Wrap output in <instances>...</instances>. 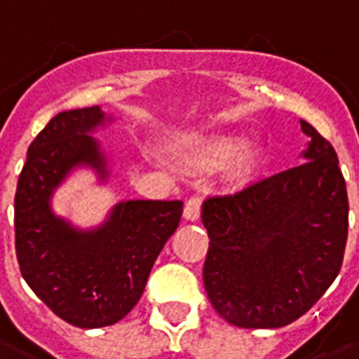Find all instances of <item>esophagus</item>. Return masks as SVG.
<instances>
[{"mask_svg":"<svg viewBox=\"0 0 359 359\" xmlns=\"http://www.w3.org/2000/svg\"><path fill=\"white\" fill-rule=\"evenodd\" d=\"M201 215V198L198 196H194L186 201L184 205V218L186 220H190V222H196Z\"/></svg>","mask_w":359,"mask_h":359,"instance_id":"obj_1","label":"esophagus"}]
</instances>
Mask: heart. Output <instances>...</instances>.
I'll return each instance as SVG.
<instances>
[{
	"label": "heart",
	"instance_id": "1",
	"mask_svg": "<svg viewBox=\"0 0 359 359\" xmlns=\"http://www.w3.org/2000/svg\"><path fill=\"white\" fill-rule=\"evenodd\" d=\"M173 158L190 169L215 168L229 158L228 168L231 173H243L252 163V149L246 143H237L233 137H215V139H182L173 144Z\"/></svg>",
	"mask_w": 359,
	"mask_h": 359
}]
</instances>
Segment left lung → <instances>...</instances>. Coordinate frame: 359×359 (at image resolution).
<instances>
[{
  "label": "left lung",
  "instance_id": "1",
  "mask_svg": "<svg viewBox=\"0 0 359 359\" xmlns=\"http://www.w3.org/2000/svg\"><path fill=\"white\" fill-rule=\"evenodd\" d=\"M309 137L303 163L203 203L209 233L203 283L226 322L283 327L303 316L341 271L348 198L335 150L299 120Z\"/></svg>",
  "mask_w": 359,
  "mask_h": 359
}]
</instances>
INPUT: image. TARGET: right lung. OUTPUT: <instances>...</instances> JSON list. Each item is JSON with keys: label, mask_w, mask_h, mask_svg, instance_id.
<instances>
[{"label": "right lung", "mask_w": 359, "mask_h": 359, "mask_svg": "<svg viewBox=\"0 0 359 359\" xmlns=\"http://www.w3.org/2000/svg\"><path fill=\"white\" fill-rule=\"evenodd\" d=\"M111 122L97 105L56 114L29 144L15 196L22 277L52 313L82 330L116 324L135 307L182 216V201L130 199L82 229L54 212V191L76 169L109 180L105 150L92 133Z\"/></svg>", "instance_id": "right-lung-1"}]
</instances>
